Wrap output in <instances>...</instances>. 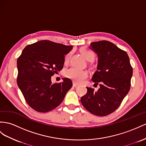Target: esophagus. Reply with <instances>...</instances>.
<instances>
[{"instance_id":"esophagus-1","label":"esophagus","mask_w":146,"mask_h":146,"mask_svg":"<svg viewBox=\"0 0 146 146\" xmlns=\"http://www.w3.org/2000/svg\"><path fill=\"white\" fill-rule=\"evenodd\" d=\"M78 86V84L76 83H74V82H73V87H77Z\"/></svg>"}]
</instances>
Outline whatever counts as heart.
<instances>
[{"instance_id":"b5f03b06","label":"heart","mask_w":146,"mask_h":146,"mask_svg":"<svg viewBox=\"0 0 146 146\" xmlns=\"http://www.w3.org/2000/svg\"><path fill=\"white\" fill-rule=\"evenodd\" d=\"M80 52L83 57L89 62H91L95 58L94 52L88 50L86 48H81ZM70 58V54H67L65 57V63H67ZM65 76L69 79L73 80L75 83H80L83 81L88 76V72L84 70L78 69L76 68H72L68 70L65 73Z\"/></svg>"}]
</instances>
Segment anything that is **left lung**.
<instances>
[{
	"mask_svg": "<svg viewBox=\"0 0 146 146\" xmlns=\"http://www.w3.org/2000/svg\"><path fill=\"white\" fill-rule=\"evenodd\" d=\"M89 48L98 55V70L92 81L100 88L95 92L87 88L81 102L91 113L106 116L118 109L128 93L133 68L126 52L109 41L91 42Z\"/></svg>",
	"mask_w": 146,
	"mask_h": 146,
	"instance_id": "left-lung-1",
	"label": "left lung"
}]
</instances>
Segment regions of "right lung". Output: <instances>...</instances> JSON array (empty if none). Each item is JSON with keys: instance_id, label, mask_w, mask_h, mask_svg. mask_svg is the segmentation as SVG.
Masks as SVG:
<instances>
[{"instance_id": "right-lung-1", "label": "right lung", "mask_w": 146, "mask_h": 146, "mask_svg": "<svg viewBox=\"0 0 146 146\" xmlns=\"http://www.w3.org/2000/svg\"><path fill=\"white\" fill-rule=\"evenodd\" d=\"M72 46L42 40L28 45L17 59V84L26 101L39 112H47L58 107L71 88L69 78L52 84L51 76L63 67L65 55Z\"/></svg>"}]
</instances>
